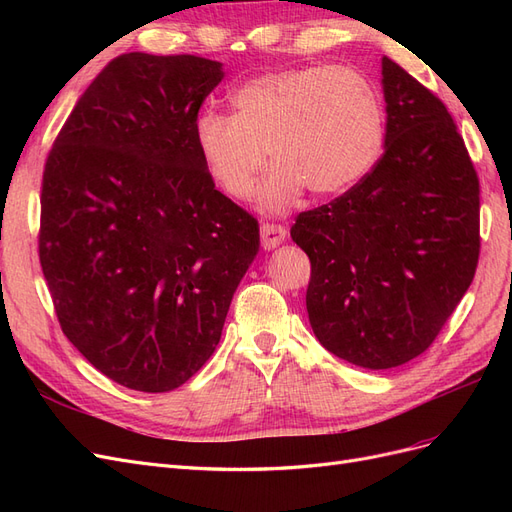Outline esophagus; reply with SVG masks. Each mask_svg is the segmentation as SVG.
<instances>
[{"instance_id":"esophagus-1","label":"esophagus","mask_w":512,"mask_h":512,"mask_svg":"<svg viewBox=\"0 0 512 512\" xmlns=\"http://www.w3.org/2000/svg\"><path fill=\"white\" fill-rule=\"evenodd\" d=\"M284 239H286V228L282 224L265 222L260 226V243L265 250H273V247L280 245Z\"/></svg>"}]
</instances>
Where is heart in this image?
I'll return each mask as SVG.
<instances>
[{"label":"heart","mask_w":512,"mask_h":512,"mask_svg":"<svg viewBox=\"0 0 512 512\" xmlns=\"http://www.w3.org/2000/svg\"><path fill=\"white\" fill-rule=\"evenodd\" d=\"M235 115L203 111L194 143L220 190L252 198L262 168H275L260 203L282 213L307 188L316 196L346 192L376 164L384 111L376 87L344 66H305L260 74L232 94Z\"/></svg>","instance_id":"heart-1"}]
</instances>
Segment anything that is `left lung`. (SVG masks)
I'll return each instance as SVG.
<instances>
[{
  "label": "left lung",
  "mask_w": 512,
  "mask_h": 512,
  "mask_svg": "<svg viewBox=\"0 0 512 512\" xmlns=\"http://www.w3.org/2000/svg\"><path fill=\"white\" fill-rule=\"evenodd\" d=\"M384 153L290 237L312 262L307 314L339 359L391 369L423 354L470 288L480 254V185L444 102L382 57Z\"/></svg>",
  "instance_id": "obj_1"
}]
</instances>
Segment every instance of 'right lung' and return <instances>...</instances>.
Wrapping results in <instances>:
<instances>
[{
	"instance_id": "1",
	"label": "right lung",
	"mask_w": 512,
	"mask_h": 512,
	"mask_svg": "<svg viewBox=\"0 0 512 512\" xmlns=\"http://www.w3.org/2000/svg\"><path fill=\"white\" fill-rule=\"evenodd\" d=\"M222 76L205 57L123 53L44 164L38 256L59 327L134 391H173L209 361L260 245L256 218L215 190L194 143Z\"/></svg>"
}]
</instances>
